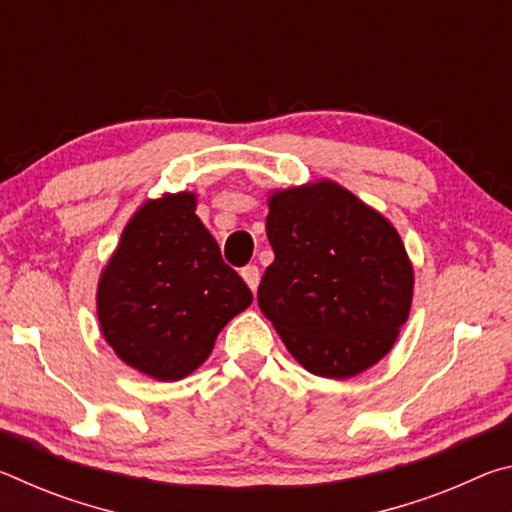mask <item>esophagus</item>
Masks as SVG:
<instances>
[{
	"label": "esophagus",
	"mask_w": 512,
	"mask_h": 512,
	"mask_svg": "<svg viewBox=\"0 0 512 512\" xmlns=\"http://www.w3.org/2000/svg\"><path fill=\"white\" fill-rule=\"evenodd\" d=\"M241 277H244V282L248 284L250 291H257V284H259V268L255 264H248L241 268Z\"/></svg>",
	"instance_id": "obj_1"
}]
</instances>
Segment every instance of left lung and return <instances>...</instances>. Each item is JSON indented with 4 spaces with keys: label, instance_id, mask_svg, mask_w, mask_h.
Returning <instances> with one entry per match:
<instances>
[{
    "label": "left lung",
    "instance_id": "left-lung-1",
    "mask_svg": "<svg viewBox=\"0 0 512 512\" xmlns=\"http://www.w3.org/2000/svg\"><path fill=\"white\" fill-rule=\"evenodd\" d=\"M275 259L257 302L302 366L345 379L384 357L409 318L413 268L397 230L348 189L318 180L268 198Z\"/></svg>",
    "mask_w": 512,
    "mask_h": 512
}]
</instances>
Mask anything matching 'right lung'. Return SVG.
Here are the masks:
<instances>
[{
  "mask_svg": "<svg viewBox=\"0 0 512 512\" xmlns=\"http://www.w3.org/2000/svg\"><path fill=\"white\" fill-rule=\"evenodd\" d=\"M194 210L189 192L146 201L99 280L97 314L110 348L158 381L194 372L225 323L253 302Z\"/></svg>",
  "mask_w": 512,
  "mask_h": 512,
  "instance_id": "add662e5",
  "label": "right lung"
}]
</instances>
